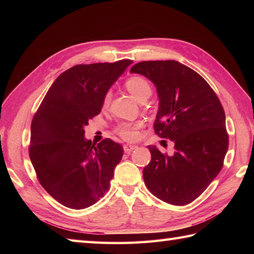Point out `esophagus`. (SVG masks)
Masks as SVG:
<instances>
[{
	"mask_svg": "<svg viewBox=\"0 0 254 254\" xmlns=\"http://www.w3.org/2000/svg\"><path fill=\"white\" fill-rule=\"evenodd\" d=\"M137 146L136 145H133V144H126L123 146V149H124V152L126 153H131L133 149H135Z\"/></svg>",
	"mask_w": 254,
	"mask_h": 254,
	"instance_id": "34e87169",
	"label": "esophagus"
}]
</instances>
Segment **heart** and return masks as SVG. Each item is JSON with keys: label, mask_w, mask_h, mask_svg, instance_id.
<instances>
[{"label": "heart", "mask_w": 254, "mask_h": 254, "mask_svg": "<svg viewBox=\"0 0 254 254\" xmlns=\"http://www.w3.org/2000/svg\"><path fill=\"white\" fill-rule=\"evenodd\" d=\"M126 87L134 98L137 101L142 100L143 98H148L152 94V87L146 79L142 76H132L127 78L126 82ZM110 101V94L107 93L102 99V107L107 108ZM141 127V123H131V122H123L117 127V133L122 138L127 141H132L137 137V128Z\"/></svg>", "instance_id": "obj_1"}]
</instances>
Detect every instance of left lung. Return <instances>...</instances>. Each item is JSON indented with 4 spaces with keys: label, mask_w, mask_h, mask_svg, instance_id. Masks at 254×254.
<instances>
[{
    "label": "left lung",
    "mask_w": 254,
    "mask_h": 254,
    "mask_svg": "<svg viewBox=\"0 0 254 254\" xmlns=\"http://www.w3.org/2000/svg\"><path fill=\"white\" fill-rule=\"evenodd\" d=\"M130 72L155 85L159 104L154 130L176 149L167 155L148 145L152 159L143 170L145 185L164 202L191 203L223 167L228 149L223 106L206 80L180 62L144 61Z\"/></svg>",
    "instance_id": "obj_1"
}]
</instances>
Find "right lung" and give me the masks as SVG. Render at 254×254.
<instances>
[{
	"instance_id": "1",
	"label": "right lung",
	"mask_w": 254,
	"mask_h": 254,
	"mask_svg": "<svg viewBox=\"0 0 254 254\" xmlns=\"http://www.w3.org/2000/svg\"><path fill=\"white\" fill-rule=\"evenodd\" d=\"M132 63L79 64L66 69L32 119L31 164L40 185L64 206L89 207L110 187L123 148L110 138L95 146L85 138V127L99 115L104 96Z\"/></svg>"
}]
</instances>
